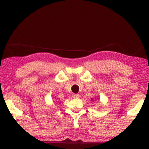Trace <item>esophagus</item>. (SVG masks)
Masks as SVG:
<instances>
[{"label":"esophagus","instance_id":"1","mask_svg":"<svg viewBox=\"0 0 149 149\" xmlns=\"http://www.w3.org/2000/svg\"><path fill=\"white\" fill-rule=\"evenodd\" d=\"M79 97V95H77V94H74L73 95V98H78Z\"/></svg>","mask_w":149,"mask_h":149}]
</instances>
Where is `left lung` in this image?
<instances>
[{
	"label": "left lung",
	"instance_id": "left-lung-1",
	"mask_svg": "<svg viewBox=\"0 0 149 149\" xmlns=\"http://www.w3.org/2000/svg\"><path fill=\"white\" fill-rule=\"evenodd\" d=\"M91 99H92V101H93V98H91Z\"/></svg>",
	"mask_w": 149,
	"mask_h": 149
}]
</instances>
